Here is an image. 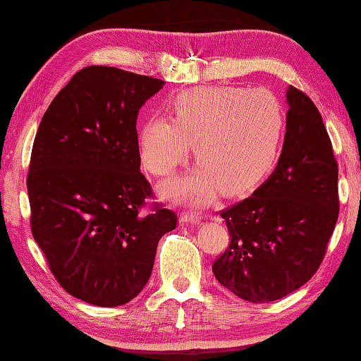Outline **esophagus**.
I'll list each match as a JSON object with an SVG mask.
<instances>
[{"instance_id":"1","label":"esophagus","mask_w":361,"mask_h":361,"mask_svg":"<svg viewBox=\"0 0 361 361\" xmlns=\"http://www.w3.org/2000/svg\"><path fill=\"white\" fill-rule=\"evenodd\" d=\"M180 224L181 225H197V224H200V217H198L195 212L186 211L180 216Z\"/></svg>"}]
</instances>
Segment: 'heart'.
<instances>
[{
  "mask_svg": "<svg viewBox=\"0 0 361 361\" xmlns=\"http://www.w3.org/2000/svg\"><path fill=\"white\" fill-rule=\"evenodd\" d=\"M172 118L152 116L140 132L145 169L164 176L186 159L190 144L198 163L163 186L176 202L206 204L256 188L278 161L286 130L283 110L270 91L234 85L183 91Z\"/></svg>",
  "mask_w": 361,
  "mask_h": 361,
  "instance_id": "heart-1",
  "label": "heart"
}]
</instances>
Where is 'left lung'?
Segmentation results:
<instances>
[{
	"label": "left lung",
	"mask_w": 361,
	"mask_h": 361,
	"mask_svg": "<svg viewBox=\"0 0 361 361\" xmlns=\"http://www.w3.org/2000/svg\"><path fill=\"white\" fill-rule=\"evenodd\" d=\"M286 137L278 166L251 197L221 212L231 235L212 273L231 293L264 304L290 295L323 262L338 220V166L323 118L287 88Z\"/></svg>",
	"instance_id": "8db88e82"
}]
</instances>
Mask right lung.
<instances>
[{
    "label": "right lung",
    "mask_w": 361,
    "mask_h": 361,
    "mask_svg": "<svg viewBox=\"0 0 361 361\" xmlns=\"http://www.w3.org/2000/svg\"><path fill=\"white\" fill-rule=\"evenodd\" d=\"M164 80L113 66L83 68L46 110L30 155V228L60 286L99 307L127 304L150 279L175 212L140 214L136 119Z\"/></svg>",
    "instance_id": "right-lung-1"
}]
</instances>
